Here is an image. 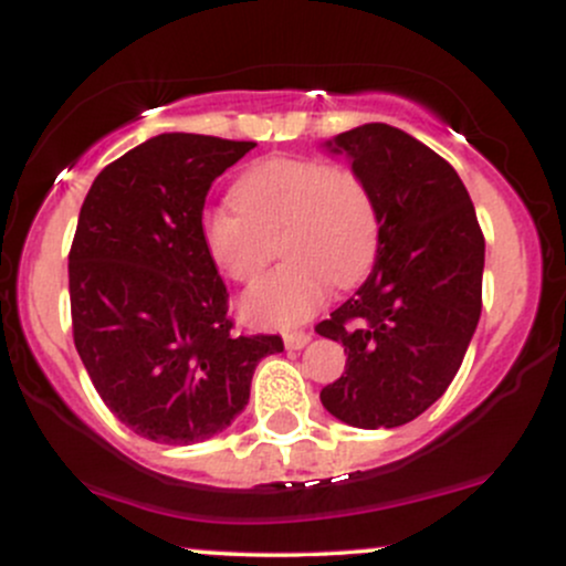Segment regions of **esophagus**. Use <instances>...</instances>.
Instances as JSON below:
<instances>
[{
	"mask_svg": "<svg viewBox=\"0 0 566 566\" xmlns=\"http://www.w3.org/2000/svg\"><path fill=\"white\" fill-rule=\"evenodd\" d=\"M308 343H311V333H303V329H301V333H287V335H284V346H287V348H305V346H308Z\"/></svg>",
	"mask_w": 566,
	"mask_h": 566,
	"instance_id": "34e87169",
	"label": "esophagus"
}]
</instances>
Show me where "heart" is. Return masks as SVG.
<instances>
[{
	"label": "heart",
	"mask_w": 566,
	"mask_h": 566,
	"mask_svg": "<svg viewBox=\"0 0 566 566\" xmlns=\"http://www.w3.org/2000/svg\"><path fill=\"white\" fill-rule=\"evenodd\" d=\"M233 205L207 207L199 237L207 258L233 282H252L279 250L287 255L242 297L258 327H295L316 314L329 284L350 287L373 269L380 216L359 172L319 159L255 161L231 188Z\"/></svg>",
	"instance_id": "heart-1"
}]
</instances>
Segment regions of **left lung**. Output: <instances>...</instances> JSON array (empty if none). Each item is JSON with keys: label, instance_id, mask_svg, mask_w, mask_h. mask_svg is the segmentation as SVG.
Here are the masks:
<instances>
[{"label": "left lung", "instance_id": "8db88e82", "mask_svg": "<svg viewBox=\"0 0 566 566\" xmlns=\"http://www.w3.org/2000/svg\"><path fill=\"white\" fill-rule=\"evenodd\" d=\"M367 180L380 247L367 282L316 333L343 343L346 373L322 388L329 415L396 428L450 388L482 314L484 233L463 180L405 129L373 122L327 143Z\"/></svg>", "mask_w": 566, "mask_h": 566}]
</instances>
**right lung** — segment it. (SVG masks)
Returning a JSON list of instances; mask_svg holds the SVG:
<instances>
[{
  "mask_svg": "<svg viewBox=\"0 0 566 566\" xmlns=\"http://www.w3.org/2000/svg\"><path fill=\"white\" fill-rule=\"evenodd\" d=\"M258 143L165 133L106 165L69 252L74 346L116 418L159 444H197L242 412L279 335L231 333L229 290L199 216L212 180Z\"/></svg>",
  "mask_w": 566,
  "mask_h": 566,
  "instance_id": "obj_1",
  "label": "right lung"
}]
</instances>
